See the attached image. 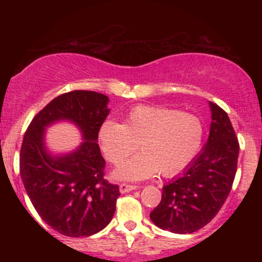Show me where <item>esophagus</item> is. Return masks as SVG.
<instances>
[{"mask_svg": "<svg viewBox=\"0 0 262 262\" xmlns=\"http://www.w3.org/2000/svg\"><path fill=\"white\" fill-rule=\"evenodd\" d=\"M119 189H120V192H129L132 191V190H136L137 189V185H130V184H125V182H123V184H120V186H119Z\"/></svg>", "mask_w": 262, "mask_h": 262, "instance_id": "obj_1", "label": "esophagus"}]
</instances>
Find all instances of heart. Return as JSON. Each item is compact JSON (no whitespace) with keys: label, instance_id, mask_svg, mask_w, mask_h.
Listing matches in <instances>:
<instances>
[{"label":"heart","instance_id":"heart-1","mask_svg":"<svg viewBox=\"0 0 262 262\" xmlns=\"http://www.w3.org/2000/svg\"><path fill=\"white\" fill-rule=\"evenodd\" d=\"M204 126L199 116L158 105H138L129 110L124 124L106 120L99 129L101 149L109 162L120 165L119 180H143L160 173L165 178L181 172L199 153Z\"/></svg>","mask_w":262,"mask_h":262}]
</instances>
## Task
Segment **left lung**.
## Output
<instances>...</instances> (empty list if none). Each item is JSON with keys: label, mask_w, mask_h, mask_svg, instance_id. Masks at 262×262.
Here are the masks:
<instances>
[{"label": "left lung", "mask_w": 262, "mask_h": 262, "mask_svg": "<svg viewBox=\"0 0 262 262\" xmlns=\"http://www.w3.org/2000/svg\"><path fill=\"white\" fill-rule=\"evenodd\" d=\"M209 138L181 176L162 187L161 203L149 214L161 229L192 233L207 226L226 202L237 171L239 144L228 115L209 102Z\"/></svg>", "instance_id": "left-lung-1"}]
</instances>
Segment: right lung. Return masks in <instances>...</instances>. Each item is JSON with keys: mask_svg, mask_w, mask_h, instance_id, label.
Returning <instances> with one entry per match:
<instances>
[{"mask_svg": "<svg viewBox=\"0 0 262 262\" xmlns=\"http://www.w3.org/2000/svg\"><path fill=\"white\" fill-rule=\"evenodd\" d=\"M109 97L95 91L59 95L38 113L24 136L20 175L39 215L68 237H89L104 229L115 213L118 185L104 179L105 160L97 144L99 129L109 115ZM68 120L85 141L75 151L52 156L43 144L45 128Z\"/></svg>", "mask_w": 262, "mask_h": 262, "instance_id": "obj_1", "label": "right lung"}]
</instances>
